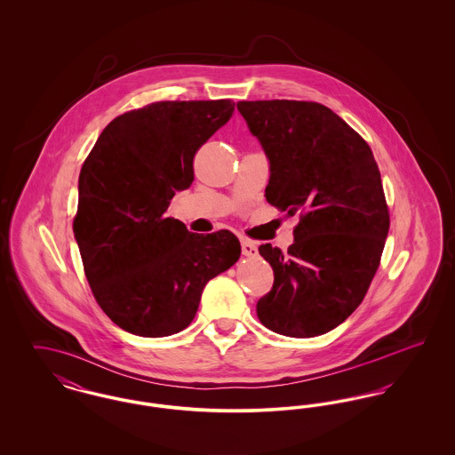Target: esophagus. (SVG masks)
<instances>
[{"mask_svg": "<svg viewBox=\"0 0 455 455\" xmlns=\"http://www.w3.org/2000/svg\"><path fill=\"white\" fill-rule=\"evenodd\" d=\"M240 245H242V254L245 258H256L258 256V245L256 242L249 240V238H240Z\"/></svg>", "mask_w": 455, "mask_h": 455, "instance_id": "1", "label": "esophagus"}]
</instances>
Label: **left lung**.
Here are the masks:
<instances>
[{
  "mask_svg": "<svg viewBox=\"0 0 455 455\" xmlns=\"http://www.w3.org/2000/svg\"><path fill=\"white\" fill-rule=\"evenodd\" d=\"M237 108L269 158L267 203L300 213L286 254L259 247L275 283L258 317L283 336H321L356 310L380 264L390 220L377 162L323 104L242 100Z\"/></svg>",
  "mask_w": 455,
  "mask_h": 455,
  "instance_id": "obj_1",
  "label": "left lung"
}]
</instances>
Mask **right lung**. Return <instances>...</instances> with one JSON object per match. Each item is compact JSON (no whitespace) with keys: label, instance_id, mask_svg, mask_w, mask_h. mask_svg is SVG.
Wrapping results in <instances>:
<instances>
[{"label":"right lung","instance_id":"obj_1","mask_svg":"<svg viewBox=\"0 0 455 455\" xmlns=\"http://www.w3.org/2000/svg\"><path fill=\"white\" fill-rule=\"evenodd\" d=\"M234 108L228 99L134 108L108 123L84 162L73 232L95 300L131 334L186 329L204 284L240 258L232 232L193 234L165 217L195 180L196 152Z\"/></svg>","mask_w":455,"mask_h":455}]
</instances>
